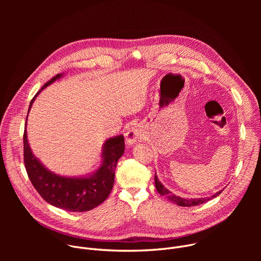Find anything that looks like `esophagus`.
Wrapping results in <instances>:
<instances>
[{"label": "esophagus", "instance_id": "34e87169", "mask_svg": "<svg viewBox=\"0 0 261 261\" xmlns=\"http://www.w3.org/2000/svg\"><path fill=\"white\" fill-rule=\"evenodd\" d=\"M125 138L128 145H133L136 141L141 139V132L137 128L132 127L126 132Z\"/></svg>", "mask_w": 261, "mask_h": 261}]
</instances>
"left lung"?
I'll return each mask as SVG.
<instances>
[{
    "mask_svg": "<svg viewBox=\"0 0 261 261\" xmlns=\"http://www.w3.org/2000/svg\"><path fill=\"white\" fill-rule=\"evenodd\" d=\"M155 186H156V189L157 191L161 194V195H165L170 201L174 202L175 204L179 205V206H194V205H198V204H201L205 201H208L211 200L212 198L218 196L219 194H221V192L223 191H219L217 192L215 195L211 196V197H205V198H191V199H185V198H181V197H178L176 195H173L169 190H167L164 186L161 184V181L158 179L156 173H155Z\"/></svg>",
    "mask_w": 261,
    "mask_h": 261,
    "instance_id": "1",
    "label": "left lung"
}]
</instances>
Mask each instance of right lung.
<instances>
[{
	"label": "right lung",
	"mask_w": 261,
	"mask_h": 261,
	"mask_svg": "<svg viewBox=\"0 0 261 261\" xmlns=\"http://www.w3.org/2000/svg\"><path fill=\"white\" fill-rule=\"evenodd\" d=\"M62 75L63 74H58L53 77L34 96L29 111L38 94ZM27 120L28 116L25 126ZM124 151L125 140L123 135L108 138L103 145L102 164L95 173L85 177H66L49 171L33 155L28 142L25 128L23 132V161L32 185L45 201L69 212L90 211L108 197L114 187L117 163Z\"/></svg>",
	"instance_id": "right-lung-1"
}]
</instances>
